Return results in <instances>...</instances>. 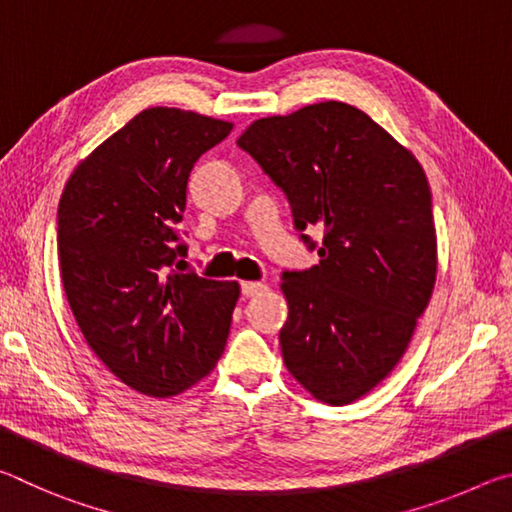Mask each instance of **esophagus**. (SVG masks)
Returning a JSON list of instances; mask_svg holds the SVG:
<instances>
[{"instance_id":"esophagus-1","label":"esophagus","mask_w":512,"mask_h":512,"mask_svg":"<svg viewBox=\"0 0 512 512\" xmlns=\"http://www.w3.org/2000/svg\"><path fill=\"white\" fill-rule=\"evenodd\" d=\"M262 291H266V284H262V282H241V293H244L246 298L259 296Z\"/></svg>"}]
</instances>
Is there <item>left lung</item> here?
Returning <instances> with one entry per match:
<instances>
[{"mask_svg": "<svg viewBox=\"0 0 512 512\" xmlns=\"http://www.w3.org/2000/svg\"><path fill=\"white\" fill-rule=\"evenodd\" d=\"M237 144L289 198L320 262L284 271V363L320 402L372 391L409 348L436 284L431 189L420 162L366 112L341 101L257 119Z\"/></svg>", "mask_w": 512, "mask_h": 512, "instance_id": "obj_1", "label": "left lung"}]
</instances>
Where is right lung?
Instances as JSON below:
<instances>
[{
	"mask_svg": "<svg viewBox=\"0 0 512 512\" xmlns=\"http://www.w3.org/2000/svg\"><path fill=\"white\" fill-rule=\"evenodd\" d=\"M230 121L149 108L99 144L58 203V262L92 352L133 391L171 397L210 375L230 334L237 282L173 271L196 160Z\"/></svg>",
	"mask_w": 512,
	"mask_h": 512,
	"instance_id": "right-lung-1",
	"label": "right lung"
}]
</instances>
